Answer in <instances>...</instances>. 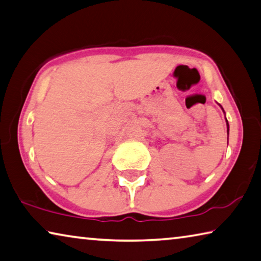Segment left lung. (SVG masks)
I'll use <instances>...</instances> for the list:
<instances>
[{
    "mask_svg": "<svg viewBox=\"0 0 261 261\" xmlns=\"http://www.w3.org/2000/svg\"><path fill=\"white\" fill-rule=\"evenodd\" d=\"M226 125H227V134H229V123L226 121Z\"/></svg>",
    "mask_w": 261,
    "mask_h": 261,
    "instance_id": "left-lung-1",
    "label": "left lung"
}]
</instances>
